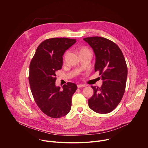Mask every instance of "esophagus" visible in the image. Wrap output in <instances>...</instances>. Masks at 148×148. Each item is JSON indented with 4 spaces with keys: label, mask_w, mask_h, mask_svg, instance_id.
<instances>
[{
    "label": "esophagus",
    "mask_w": 148,
    "mask_h": 148,
    "mask_svg": "<svg viewBox=\"0 0 148 148\" xmlns=\"http://www.w3.org/2000/svg\"><path fill=\"white\" fill-rule=\"evenodd\" d=\"M85 85H83V84H78L77 85V87L78 88H82V87H84Z\"/></svg>",
    "instance_id": "34e87169"
}]
</instances>
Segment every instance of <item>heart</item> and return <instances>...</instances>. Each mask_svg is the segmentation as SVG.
Here are the masks:
<instances>
[{"label":"heart","mask_w":148,"mask_h":148,"mask_svg":"<svg viewBox=\"0 0 148 148\" xmlns=\"http://www.w3.org/2000/svg\"><path fill=\"white\" fill-rule=\"evenodd\" d=\"M87 51H91L87 47H81L80 48H79V52H80V54H82L83 53H85V52H87ZM68 51H66L64 55V60H65V58H66L67 54H68Z\"/></svg>","instance_id":"obj_1"}]
</instances>
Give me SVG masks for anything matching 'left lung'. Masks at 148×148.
I'll list each match as a JSON object with an SVG mask.
<instances>
[{"label": "left lung", "mask_w": 148, "mask_h": 148, "mask_svg": "<svg viewBox=\"0 0 148 148\" xmlns=\"http://www.w3.org/2000/svg\"><path fill=\"white\" fill-rule=\"evenodd\" d=\"M96 56L95 71H99L103 80L100 88L91 86L93 96L88 99L90 108L99 114L114 110L125 93L127 67L119 47L110 40L101 37L84 38Z\"/></svg>", "instance_id": "1"}]
</instances>
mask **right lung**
I'll return each mask as SVG.
<instances>
[{
	"mask_svg": "<svg viewBox=\"0 0 148 148\" xmlns=\"http://www.w3.org/2000/svg\"><path fill=\"white\" fill-rule=\"evenodd\" d=\"M76 40L51 38L38 47L30 64L29 80L34 99L40 110L53 118L62 117L70 111L72 97L77 86L68 82L63 90L56 87V72L62 66V56Z\"/></svg>",
	"mask_w": 148,
	"mask_h": 148,
	"instance_id": "1",
	"label": "right lung"
}]
</instances>
